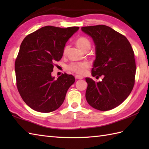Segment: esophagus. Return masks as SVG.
<instances>
[{
    "label": "esophagus",
    "mask_w": 149,
    "mask_h": 149,
    "mask_svg": "<svg viewBox=\"0 0 149 149\" xmlns=\"http://www.w3.org/2000/svg\"><path fill=\"white\" fill-rule=\"evenodd\" d=\"M75 79H83V77L81 76V75H75Z\"/></svg>",
    "instance_id": "obj_1"
}]
</instances>
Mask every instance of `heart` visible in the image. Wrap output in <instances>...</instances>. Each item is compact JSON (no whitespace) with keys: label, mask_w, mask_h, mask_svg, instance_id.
Instances as JSON below:
<instances>
[{"label":"heart","mask_w":149,"mask_h":149,"mask_svg":"<svg viewBox=\"0 0 149 149\" xmlns=\"http://www.w3.org/2000/svg\"><path fill=\"white\" fill-rule=\"evenodd\" d=\"M76 45L81 50L84 51L86 49H90L91 43L88 39L85 37H80L76 40ZM68 50V46H65L63 50V54H65ZM89 67V64L86 62L82 63H72L67 66V68L72 72H74L78 74H84L86 72V69Z\"/></svg>","instance_id":"1"}]
</instances>
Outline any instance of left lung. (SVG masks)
Here are the masks:
<instances>
[{
	"mask_svg": "<svg viewBox=\"0 0 149 149\" xmlns=\"http://www.w3.org/2000/svg\"><path fill=\"white\" fill-rule=\"evenodd\" d=\"M95 45L96 58L91 75L101 81L86 77V99L100 111L118 106L130 95L135 82L134 54L127 38L104 25L81 27Z\"/></svg>",
	"mask_w": 149,
	"mask_h": 149,
	"instance_id": "1",
	"label": "left lung"
}]
</instances>
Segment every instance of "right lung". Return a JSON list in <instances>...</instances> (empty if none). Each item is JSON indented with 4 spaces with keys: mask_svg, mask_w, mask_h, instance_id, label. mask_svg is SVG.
Instances as JSON below:
<instances>
[{
    "mask_svg": "<svg viewBox=\"0 0 149 149\" xmlns=\"http://www.w3.org/2000/svg\"><path fill=\"white\" fill-rule=\"evenodd\" d=\"M79 29L47 26L22 41L15 65L17 86L22 99L31 109L49 113L64 102L75 78L65 73L56 79L51 73L54 63L62 58L66 43Z\"/></svg>",
    "mask_w": 149,
    "mask_h": 149,
    "instance_id": "obj_1",
    "label": "right lung"
}]
</instances>
